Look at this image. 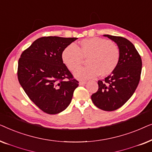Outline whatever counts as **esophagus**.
Listing matches in <instances>:
<instances>
[{"label": "esophagus", "instance_id": "34e87169", "mask_svg": "<svg viewBox=\"0 0 152 152\" xmlns=\"http://www.w3.org/2000/svg\"><path fill=\"white\" fill-rule=\"evenodd\" d=\"M79 84H80V85L82 86V85H84L85 84H86V81H80Z\"/></svg>", "mask_w": 152, "mask_h": 152}]
</instances>
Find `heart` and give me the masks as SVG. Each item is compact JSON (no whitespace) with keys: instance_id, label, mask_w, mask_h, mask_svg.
<instances>
[{"instance_id":"heart-1","label":"heart","mask_w":152,"mask_h":152,"mask_svg":"<svg viewBox=\"0 0 152 152\" xmlns=\"http://www.w3.org/2000/svg\"><path fill=\"white\" fill-rule=\"evenodd\" d=\"M120 49L115 43L107 39L93 37L80 41V45L70 44L61 54V59L68 70L73 71L88 57V66L80 68L74 72L79 80H88L99 75L111 74L117 67L120 60Z\"/></svg>"}]
</instances>
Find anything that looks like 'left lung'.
Listing matches in <instances>:
<instances>
[{
    "label": "left lung",
    "instance_id": "left-lung-1",
    "mask_svg": "<svg viewBox=\"0 0 152 152\" xmlns=\"http://www.w3.org/2000/svg\"><path fill=\"white\" fill-rule=\"evenodd\" d=\"M116 43L120 49L117 67L104 80H99L98 90L91 95L93 102L104 111L119 109L127 102L140 82L142 59L134 44L122 37L104 34Z\"/></svg>",
    "mask_w": 152,
    "mask_h": 152
}]
</instances>
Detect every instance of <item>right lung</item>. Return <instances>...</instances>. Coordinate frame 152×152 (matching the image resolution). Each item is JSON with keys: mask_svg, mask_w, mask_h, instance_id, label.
<instances>
[{"mask_svg": "<svg viewBox=\"0 0 152 152\" xmlns=\"http://www.w3.org/2000/svg\"><path fill=\"white\" fill-rule=\"evenodd\" d=\"M77 39L41 37L23 52L18 60L20 86L29 98L48 114L64 111L79 86L61 59L65 48Z\"/></svg>", "mask_w": 152, "mask_h": 152, "instance_id": "add662e5", "label": "right lung"}]
</instances>
